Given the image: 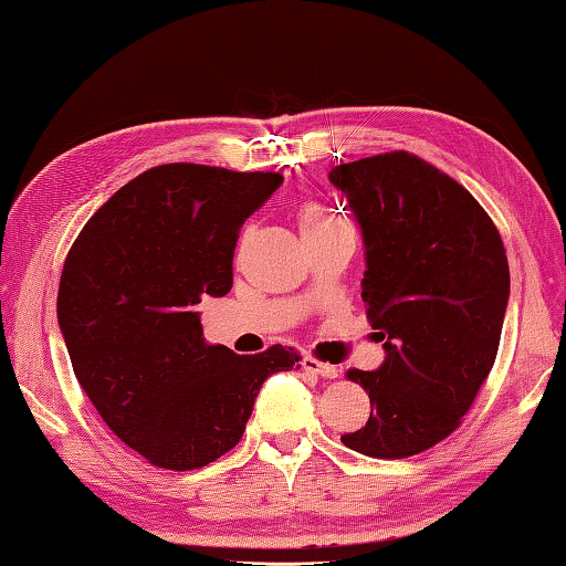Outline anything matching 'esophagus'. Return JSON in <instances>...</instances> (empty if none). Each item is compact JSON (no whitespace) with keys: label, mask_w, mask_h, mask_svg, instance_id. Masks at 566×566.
Masks as SVG:
<instances>
[{"label":"esophagus","mask_w":566,"mask_h":566,"mask_svg":"<svg viewBox=\"0 0 566 566\" xmlns=\"http://www.w3.org/2000/svg\"><path fill=\"white\" fill-rule=\"evenodd\" d=\"M302 368H304V371H310L314 376H322V378H338V374H342L336 366L318 361V358H314V356H304Z\"/></svg>","instance_id":"34e87169"}]
</instances>
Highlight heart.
I'll use <instances>...</instances> for the list:
<instances>
[{"mask_svg":"<svg viewBox=\"0 0 566 566\" xmlns=\"http://www.w3.org/2000/svg\"><path fill=\"white\" fill-rule=\"evenodd\" d=\"M338 222H346L338 218V214L328 212L324 208H318V205H306V208L300 212V228L302 234H312V232H322L326 228H334Z\"/></svg>","mask_w":566,"mask_h":566,"instance_id":"heart-1","label":"heart"}]
</instances>
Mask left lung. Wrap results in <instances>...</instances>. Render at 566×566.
<instances>
[{
	"instance_id": "1",
	"label": "left lung",
	"mask_w": 566,
	"mask_h": 566,
	"mask_svg": "<svg viewBox=\"0 0 566 566\" xmlns=\"http://www.w3.org/2000/svg\"><path fill=\"white\" fill-rule=\"evenodd\" d=\"M361 224V300L386 358L346 376L371 398L342 443L410 458L460 426L495 364L510 300L505 244L472 195L413 153L342 163L328 172Z\"/></svg>"
}]
</instances>
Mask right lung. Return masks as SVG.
<instances>
[{
  "label": "right lung",
  "mask_w": 566,
  "mask_h": 566,
  "mask_svg": "<svg viewBox=\"0 0 566 566\" xmlns=\"http://www.w3.org/2000/svg\"><path fill=\"white\" fill-rule=\"evenodd\" d=\"M280 172L168 163L101 205L66 254L59 326L81 388L123 443L195 470L240 443L262 384L300 368L274 344L238 356L208 344L195 306L232 290L244 220Z\"/></svg>",
  "instance_id": "right-lung-1"
}]
</instances>
